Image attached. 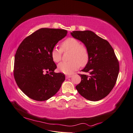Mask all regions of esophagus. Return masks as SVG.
<instances>
[{
  "mask_svg": "<svg viewBox=\"0 0 133 133\" xmlns=\"http://www.w3.org/2000/svg\"><path fill=\"white\" fill-rule=\"evenodd\" d=\"M71 77H72L71 75H66V78H71Z\"/></svg>",
  "mask_w": 133,
  "mask_h": 133,
  "instance_id": "obj_1",
  "label": "esophagus"
}]
</instances>
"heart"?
Instances as JSON below:
<instances>
[{"label":"heart","mask_w":133,"mask_h":133,"mask_svg":"<svg viewBox=\"0 0 133 133\" xmlns=\"http://www.w3.org/2000/svg\"><path fill=\"white\" fill-rule=\"evenodd\" d=\"M70 51L69 62H63L58 66L59 71L66 74H70L77 70L79 66L83 67L88 63L89 55L88 50L83 45H81L78 39L68 38L61 44V49L54 47L51 51L52 61L58 63L62 59V51Z\"/></svg>","instance_id":"b5f03b06"}]
</instances>
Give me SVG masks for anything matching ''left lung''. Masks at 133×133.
Masks as SVG:
<instances>
[{"instance_id": "obj_1", "label": "left lung", "mask_w": 133, "mask_h": 133, "mask_svg": "<svg viewBox=\"0 0 133 133\" xmlns=\"http://www.w3.org/2000/svg\"><path fill=\"white\" fill-rule=\"evenodd\" d=\"M71 35L85 45L89 55L88 63L82 70L89 74H79L81 82L76 89L87 100L99 101L113 89L119 74L114 51L108 42L91 31H74Z\"/></svg>"}]
</instances>
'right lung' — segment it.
I'll return each instance as SVG.
<instances>
[{
    "label": "right lung",
    "mask_w": 133,
    "mask_h": 133,
    "mask_svg": "<svg viewBox=\"0 0 133 133\" xmlns=\"http://www.w3.org/2000/svg\"><path fill=\"white\" fill-rule=\"evenodd\" d=\"M65 30L43 28L25 38L15 55L14 75L27 97L38 101L49 99L60 89L64 74L55 73L51 51L67 35Z\"/></svg>",
    "instance_id": "1"
}]
</instances>
